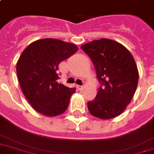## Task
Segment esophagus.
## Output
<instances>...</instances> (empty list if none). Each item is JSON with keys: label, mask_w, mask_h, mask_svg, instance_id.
<instances>
[{"label": "esophagus", "mask_w": 154, "mask_h": 154, "mask_svg": "<svg viewBox=\"0 0 154 154\" xmlns=\"http://www.w3.org/2000/svg\"><path fill=\"white\" fill-rule=\"evenodd\" d=\"M76 88H77V89L80 91V90L83 89V88H84V86H81V85H77V86H76Z\"/></svg>", "instance_id": "obj_1"}]
</instances>
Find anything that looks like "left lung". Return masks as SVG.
Wrapping results in <instances>:
<instances>
[{
	"label": "left lung",
	"instance_id": "left-lung-1",
	"mask_svg": "<svg viewBox=\"0 0 154 154\" xmlns=\"http://www.w3.org/2000/svg\"><path fill=\"white\" fill-rule=\"evenodd\" d=\"M81 48L92 60L100 84L97 97L88 102L90 114L101 119L119 116L131 102L138 84L133 57L122 45L105 38Z\"/></svg>",
	"mask_w": 154,
	"mask_h": 154
}]
</instances>
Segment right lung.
I'll use <instances>...</instances> for the list:
<instances>
[{
	"label": "right lung",
	"mask_w": 154,
	"mask_h": 154,
	"mask_svg": "<svg viewBox=\"0 0 154 154\" xmlns=\"http://www.w3.org/2000/svg\"><path fill=\"white\" fill-rule=\"evenodd\" d=\"M78 51L70 43L56 39H42L30 44L17 62L21 89L33 108L45 116L66 111L75 88L58 84L57 70L61 62Z\"/></svg>",
	"instance_id": "1"
}]
</instances>
